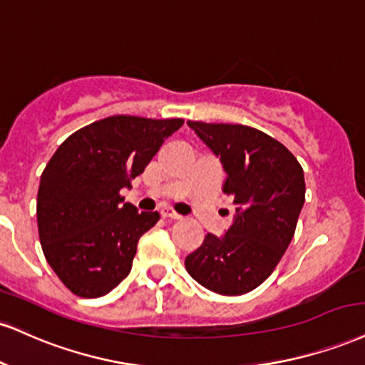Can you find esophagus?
<instances>
[{"mask_svg": "<svg viewBox=\"0 0 365 365\" xmlns=\"http://www.w3.org/2000/svg\"><path fill=\"white\" fill-rule=\"evenodd\" d=\"M160 214H161V217L171 219V221H178V219H182V216H178V214L173 212L171 209H161Z\"/></svg>", "mask_w": 365, "mask_h": 365, "instance_id": "obj_1", "label": "esophagus"}]
</instances>
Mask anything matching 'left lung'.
<instances>
[{
  "instance_id": "left-lung-1",
  "label": "left lung",
  "mask_w": 365,
  "mask_h": 365,
  "mask_svg": "<svg viewBox=\"0 0 365 365\" xmlns=\"http://www.w3.org/2000/svg\"><path fill=\"white\" fill-rule=\"evenodd\" d=\"M221 161L222 192L236 205L225 235L207 232L185 258L192 279L222 296L258 287L274 272L296 231L304 204V173L284 144L236 124L187 122Z\"/></svg>"
}]
</instances>
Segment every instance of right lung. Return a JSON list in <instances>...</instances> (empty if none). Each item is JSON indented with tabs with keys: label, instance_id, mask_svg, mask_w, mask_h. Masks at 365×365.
Instances as JSON below:
<instances>
[{
	"label": "right lung",
	"instance_id": "1",
	"mask_svg": "<svg viewBox=\"0 0 365 365\" xmlns=\"http://www.w3.org/2000/svg\"><path fill=\"white\" fill-rule=\"evenodd\" d=\"M182 118L113 115L83 127L57 148L37 194L38 238L56 275L80 297H100L133 269L138 241L158 212L120 197Z\"/></svg>",
	"mask_w": 365,
	"mask_h": 365
}]
</instances>
